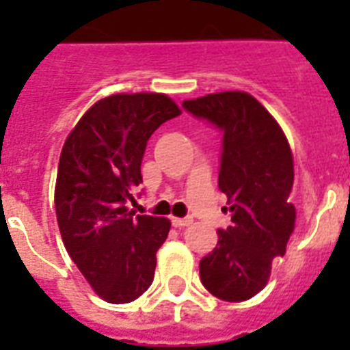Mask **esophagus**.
I'll use <instances>...</instances> for the list:
<instances>
[{
	"mask_svg": "<svg viewBox=\"0 0 350 350\" xmlns=\"http://www.w3.org/2000/svg\"><path fill=\"white\" fill-rule=\"evenodd\" d=\"M191 224V218H172V225H174V227H189Z\"/></svg>",
	"mask_w": 350,
	"mask_h": 350,
	"instance_id": "obj_1",
	"label": "esophagus"
}]
</instances>
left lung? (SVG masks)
I'll return each mask as SVG.
<instances>
[{
  "mask_svg": "<svg viewBox=\"0 0 350 350\" xmlns=\"http://www.w3.org/2000/svg\"><path fill=\"white\" fill-rule=\"evenodd\" d=\"M183 109L224 132L218 187L232 221L218 229L200 278L216 298L245 301L265 287L272 260L285 254L294 230L293 152L276 120L247 92L207 94L183 101Z\"/></svg>",
  "mask_w": 350,
  "mask_h": 350,
  "instance_id": "8db88e82",
  "label": "left lung"
}]
</instances>
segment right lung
Instances as JSON below:
<instances>
[{"mask_svg":"<svg viewBox=\"0 0 350 350\" xmlns=\"http://www.w3.org/2000/svg\"><path fill=\"white\" fill-rule=\"evenodd\" d=\"M181 111L165 94H114L85 112L62 148L56 216L68 256L109 304L139 298L154 280L170 221L129 208L148 137Z\"/></svg>","mask_w":350,"mask_h":350,"instance_id":"right-lung-1","label":"right lung"}]
</instances>
